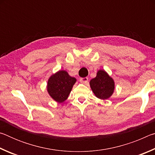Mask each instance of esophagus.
I'll return each mask as SVG.
<instances>
[{"label":"esophagus","instance_id":"esophagus-1","mask_svg":"<svg viewBox=\"0 0 155 155\" xmlns=\"http://www.w3.org/2000/svg\"><path fill=\"white\" fill-rule=\"evenodd\" d=\"M80 82L83 84H87L88 83V78L85 77V78H80Z\"/></svg>","mask_w":155,"mask_h":155}]
</instances>
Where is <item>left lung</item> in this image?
I'll list each match as a JSON object with an SVG mask.
<instances>
[{"label":"left lung","instance_id":"1","mask_svg":"<svg viewBox=\"0 0 155 155\" xmlns=\"http://www.w3.org/2000/svg\"><path fill=\"white\" fill-rule=\"evenodd\" d=\"M90 85L95 96L102 100L110 98L115 89L114 79L103 70L97 72L96 77L90 81Z\"/></svg>","mask_w":155,"mask_h":155}]
</instances>
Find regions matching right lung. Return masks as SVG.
<instances>
[{"instance_id": "right-lung-1", "label": "right lung", "mask_w": 155, "mask_h": 155, "mask_svg": "<svg viewBox=\"0 0 155 155\" xmlns=\"http://www.w3.org/2000/svg\"><path fill=\"white\" fill-rule=\"evenodd\" d=\"M76 81L65 70H59L48 78L47 91L54 101L61 103L68 98Z\"/></svg>"}]
</instances>
